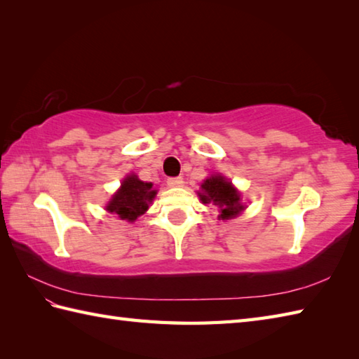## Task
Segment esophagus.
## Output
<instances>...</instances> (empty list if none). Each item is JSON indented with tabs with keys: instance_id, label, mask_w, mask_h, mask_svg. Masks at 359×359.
<instances>
[{
	"instance_id": "34e87169",
	"label": "esophagus",
	"mask_w": 359,
	"mask_h": 359,
	"mask_svg": "<svg viewBox=\"0 0 359 359\" xmlns=\"http://www.w3.org/2000/svg\"><path fill=\"white\" fill-rule=\"evenodd\" d=\"M168 187H180L182 184H184V179L182 177H170L166 180Z\"/></svg>"
}]
</instances>
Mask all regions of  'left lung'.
Segmentation results:
<instances>
[{"label": "left lung", "instance_id": "left-lung-1", "mask_svg": "<svg viewBox=\"0 0 359 359\" xmlns=\"http://www.w3.org/2000/svg\"><path fill=\"white\" fill-rule=\"evenodd\" d=\"M203 203L217 205L220 208V219H233L243 210L241 203V196L231 182H228L222 175H211L202 184V193H199Z\"/></svg>", "mask_w": 359, "mask_h": 359}]
</instances>
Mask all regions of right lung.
I'll return each mask as SVG.
<instances>
[{
  "instance_id": "1",
  "label": "right lung",
  "mask_w": 359,
  "mask_h": 359,
  "mask_svg": "<svg viewBox=\"0 0 359 359\" xmlns=\"http://www.w3.org/2000/svg\"><path fill=\"white\" fill-rule=\"evenodd\" d=\"M156 194L157 191L152 189V184L142 182L135 174L128 175L123 184H121V188L114 194L106 210L114 212V215H118L121 220L134 222L137 217L148 210Z\"/></svg>"
}]
</instances>
